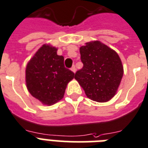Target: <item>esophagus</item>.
<instances>
[{"instance_id": "esophagus-1", "label": "esophagus", "mask_w": 148, "mask_h": 148, "mask_svg": "<svg viewBox=\"0 0 148 148\" xmlns=\"http://www.w3.org/2000/svg\"><path fill=\"white\" fill-rule=\"evenodd\" d=\"M71 70L73 71V73H75V71H76V69H75V66H72V68H71Z\"/></svg>"}]
</instances>
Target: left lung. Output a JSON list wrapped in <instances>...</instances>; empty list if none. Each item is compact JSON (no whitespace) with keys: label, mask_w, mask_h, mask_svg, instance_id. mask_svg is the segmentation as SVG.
<instances>
[{"label":"left lung","mask_w":148,"mask_h":148,"mask_svg":"<svg viewBox=\"0 0 148 148\" xmlns=\"http://www.w3.org/2000/svg\"><path fill=\"white\" fill-rule=\"evenodd\" d=\"M80 55L83 67L75 73V79L88 98L98 102L109 101L124 73L119 56L100 41L86 42L80 47Z\"/></svg>","instance_id":"obj_1"}]
</instances>
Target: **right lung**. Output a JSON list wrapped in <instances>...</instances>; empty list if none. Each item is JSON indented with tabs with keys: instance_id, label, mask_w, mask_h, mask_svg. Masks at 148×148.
Returning <instances> with one entry per match:
<instances>
[{
	"instance_id": "right-lung-1",
	"label": "right lung",
	"mask_w": 148,
	"mask_h": 148,
	"mask_svg": "<svg viewBox=\"0 0 148 148\" xmlns=\"http://www.w3.org/2000/svg\"><path fill=\"white\" fill-rule=\"evenodd\" d=\"M57 49L43 45L26 68V83L29 93L42 104L51 106L63 98L67 84L74 73L64 66V57Z\"/></svg>"
}]
</instances>
